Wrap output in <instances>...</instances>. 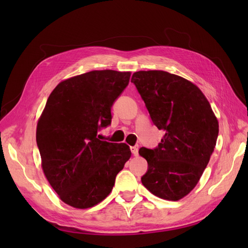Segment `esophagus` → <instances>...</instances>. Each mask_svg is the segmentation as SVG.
I'll use <instances>...</instances> for the list:
<instances>
[{
    "label": "esophagus",
    "instance_id": "obj_1",
    "mask_svg": "<svg viewBox=\"0 0 248 248\" xmlns=\"http://www.w3.org/2000/svg\"><path fill=\"white\" fill-rule=\"evenodd\" d=\"M130 151H131V153H132L134 156H137V155L139 154V146L130 147Z\"/></svg>",
    "mask_w": 248,
    "mask_h": 248
}]
</instances>
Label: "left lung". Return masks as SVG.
<instances>
[{"instance_id":"obj_1","label":"left lung","mask_w":248,"mask_h":248,"mask_svg":"<svg viewBox=\"0 0 248 248\" xmlns=\"http://www.w3.org/2000/svg\"><path fill=\"white\" fill-rule=\"evenodd\" d=\"M131 81L154 125L163 130L158 147L140 149L148 162L141 183L154 196L179 201L200 181L218 137V121L201 90L162 70L134 72Z\"/></svg>"}]
</instances>
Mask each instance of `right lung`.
Listing matches in <instances>:
<instances>
[{
    "label": "right lung",
    "instance_id": "right-lung-1",
    "mask_svg": "<svg viewBox=\"0 0 248 248\" xmlns=\"http://www.w3.org/2000/svg\"><path fill=\"white\" fill-rule=\"evenodd\" d=\"M131 72L93 70L62 80L37 123L36 140L48 183L65 204L88 209L110 193L130 158L129 146L100 140L110 124V108Z\"/></svg>",
    "mask_w": 248,
    "mask_h": 248
}]
</instances>
